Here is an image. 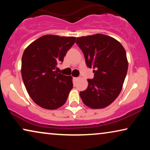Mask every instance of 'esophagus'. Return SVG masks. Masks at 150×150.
I'll return each mask as SVG.
<instances>
[{
  "mask_svg": "<svg viewBox=\"0 0 150 150\" xmlns=\"http://www.w3.org/2000/svg\"><path fill=\"white\" fill-rule=\"evenodd\" d=\"M79 77H74L73 79H74V81H78V80H79Z\"/></svg>",
  "mask_w": 150,
  "mask_h": 150,
  "instance_id": "1",
  "label": "esophagus"
}]
</instances>
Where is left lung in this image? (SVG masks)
Returning <instances> with one entry per match:
<instances>
[{"label": "left lung", "mask_w": 150, "mask_h": 150, "mask_svg": "<svg viewBox=\"0 0 150 150\" xmlns=\"http://www.w3.org/2000/svg\"><path fill=\"white\" fill-rule=\"evenodd\" d=\"M86 65L93 68L87 89L80 92L83 103L91 108L110 105L120 95L128 71L126 52L115 39L103 34L77 38Z\"/></svg>", "instance_id": "left-lung-1"}]
</instances>
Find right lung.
<instances>
[{
    "label": "right lung",
    "instance_id": "add662e5",
    "mask_svg": "<svg viewBox=\"0 0 150 150\" xmlns=\"http://www.w3.org/2000/svg\"><path fill=\"white\" fill-rule=\"evenodd\" d=\"M74 37L46 35L31 43L22 57V77L35 103L49 110L65 103L73 87L72 77L55 71L75 43Z\"/></svg>",
    "mask_w": 150,
    "mask_h": 150
}]
</instances>
